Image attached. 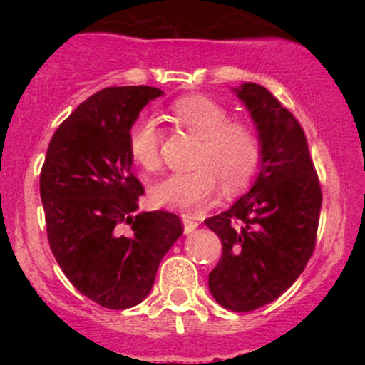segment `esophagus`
Here are the masks:
<instances>
[{
	"mask_svg": "<svg viewBox=\"0 0 365 365\" xmlns=\"http://www.w3.org/2000/svg\"><path fill=\"white\" fill-rule=\"evenodd\" d=\"M182 223H183V232L185 233L194 232L197 226H199V223H197L195 220H192V216L188 215H182Z\"/></svg>",
	"mask_w": 365,
	"mask_h": 365,
	"instance_id": "esophagus-1",
	"label": "esophagus"
}]
</instances>
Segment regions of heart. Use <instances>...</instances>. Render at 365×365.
<instances>
[{
  "mask_svg": "<svg viewBox=\"0 0 365 365\" xmlns=\"http://www.w3.org/2000/svg\"><path fill=\"white\" fill-rule=\"evenodd\" d=\"M177 128L197 139L192 158L194 170L171 173L150 188L158 206L195 211L216 195L217 187L235 192L249 183L261 161V140L244 120H230V113L202 94L178 98L168 108ZM163 132L158 121L139 118L128 130V153L145 171L161 165Z\"/></svg>",
  "mask_w": 365,
  "mask_h": 365,
  "instance_id": "heart-1",
  "label": "heart"
}]
</instances>
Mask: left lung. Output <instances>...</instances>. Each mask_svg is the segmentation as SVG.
Instances as JSON below:
<instances>
[{"label": "left lung", "mask_w": 365, "mask_h": 365, "mask_svg": "<svg viewBox=\"0 0 365 365\" xmlns=\"http://www.w3.org/2000/svg\"><path fill=\"white\" fill-rule=\"evenodd\" d=\"M233 91L259 132L261 166L252 188L204 223L223 245L209 290L221 307L249 312L273 302L302 274L316 247L322 194L295 116L259 83Z\"/></svg>", "instance_id": "left-lung-1"}]
</instances>
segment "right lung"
Returning a JSON list of instances; mask_svg holds the SVG:
<instances>
[{"label":"right lung","instance_id":"1","mask_svg":"<svg viewBox=\"0 0 365 365\" xmlns=\"http://www.w3.org/2000/svg\"><path fill=\"white\" fill-rule=\"evenodd\" d=\"M158 87H106L86 99L49 142L41 200L54 259L70 283L113 311L149 295L165 254L183 233L168 211H137L144 187L132 173L128 130ZM130 224V236L120 226Z\"/></svg>","mask_w":365,"mask_h":365}]
</instances>
